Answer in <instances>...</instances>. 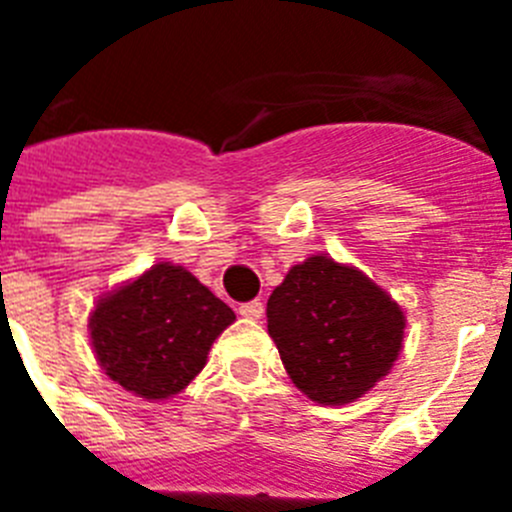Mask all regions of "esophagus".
<instances>
[{"instance_id": "34e87169", "label": "esophagus", "mask_w": 512, "mask_h": 512, "mask_svg": "<svg viewBox=\"0 0 512 512\" xmlns=\"http://www.w3.org/2000/svg\"><path fill=\"white\" fill-rule=\"evenodd\" d=\"M238 312H241L243 318H248V320H259L261 315H264V302H261V300L243 302V305L238 307Z\"/></svg>"}]
</instances>
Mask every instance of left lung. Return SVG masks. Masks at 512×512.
<instances>
[{
  "mask_svg": "<svg viewBox=\"0 0 512 512\" xmlns=\"http://www.w3.org/2000/svg\"><path fill=\"white\" fill-rule=\"evenodd\" d=\"M266 323L289 379L320 405H343L390 372L405 315L359 269L310 256L271 292Z\"/></svg>",
  "mask_w": 512,
  "mask_h": 512,
  "instance_id": "left-lung-1",
  "label": "left lung"
}]
</instances>
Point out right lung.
Instances as JSON below:
<instances>
[{
	"mask_svg": "<svg viewBox=\"0 0 512 512\" xmlns=\"http://www.w3.org/2000/svg\"><path fill=\"white\" fill-rule=\"evenodd\" d=\"M235 312L174 264H156L99 300L89 318L99 366L146 400L182 392Z\"/></svg>",
	"mask_w": 512,
	"mask_h": 512,
	"instance_id": "obj_1",
	"label": "right lung"
}]
</instances>
